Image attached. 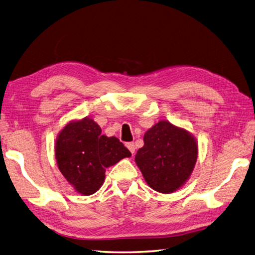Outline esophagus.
I'll list each match as a JSON object with an SVG mask.
<instances>
[{
	"mask_svg": "<svg viewBox=\"0 0 255 255\" xmlns=\"http://www.w3.org/2000/svg\"><path fill=\"white\" fill-rule=\"evenodd\" d=\"M126 146L128 147V149L130 152H131V154H133L134 152H135V145H134V143H132V142H129V143H126Z\"/></svg>",
	"mask_w": 255,
	"mask_h": 255,
	"instance_id": "obj_1",
	"label": "esophagus"
}]
</instances>
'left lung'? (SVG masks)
Returning a JSON list of instances; mask_svg holds the SVG:
<instances>
[{
  "instance_id": "left-lung-1",
  "label": "left lung",
  "mask_w": 255,
  "mask_h": 255,
  "mask_svg": "<svg viewBox=\"0 0 255 255\" xmlns=\"http://www.w3.org/2000/svg\"><path fill=\"white\" fill-rule=\"evenodd\" d=\"M144 145L135 155V162L153 190L169 194L190 178L197 160L198 147L186 130L160 121L144 134Z\"/></svg>"
}]
</instances>
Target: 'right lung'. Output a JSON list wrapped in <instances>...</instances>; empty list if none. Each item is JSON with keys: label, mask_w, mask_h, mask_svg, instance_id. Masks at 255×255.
Listing matches in <instances>:
<instances>
[{"label": "right lung", "mask_w": 255, "mask_h": 255, "mask_svg": "<svg viewBox=\"0 0 255 255\" xmlns=\"http://www.w3.org/2000/svg\"><path fill=\"white\" fill-rule=\"evenodd\" d=\"M55 154L63 177L83 195L99 190L106 168L131 156L119 139L102 134L100 126L87 117L70 123L61 130Z\"/></svg>", "instance_id": "obj_1"}]
</instances>
